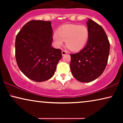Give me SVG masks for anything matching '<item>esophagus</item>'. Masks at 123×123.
<instances>
[{
	"instance_id": "34e87169",
	"label": "esophagus",
	"mask_w": 123,
	"mask_h": 123,
	"mask_svg": "<svg viewBox=\"0 0 123 123\" xmlns=\"http://www.w3.org/2000/svg\"><path fill=\"white\" fill-rule=\"evenodd\" d=\"M67 53H68V52L66 51H65V50H62V55H65Z\"/></svg>"
}]
</instances>
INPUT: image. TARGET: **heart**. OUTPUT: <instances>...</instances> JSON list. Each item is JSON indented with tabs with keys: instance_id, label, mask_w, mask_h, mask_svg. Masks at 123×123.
<instances>
[{
	"instance_id": "b5f03b06",
	"label": "heart",
	"mask_w": 123,
	"mask_h": 123,
	"mask_svg": "<svg viewBox=\"0 0 123 123\" xmlns=\"http://www.w3.org/2000/svg\"><path fill=\"white\" fill-rule=\"evenodd\" d=\"M89 31L85 25L76 24L65 25L62 26L58 31H55L53 35L54 45L58 48L65 45L72 51L82 49L88 41Z\"/></svg>"
}]
</instances>
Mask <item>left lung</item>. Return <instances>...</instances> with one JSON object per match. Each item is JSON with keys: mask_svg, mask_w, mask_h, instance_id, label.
<instances>
[{"mask_svg": "<svg viewBox=\"0 0 123 123\" xmlns=\"http://www.w3.org/2000/svg\"><path fill=\"white\" fill-rule=\"evenodd\" d=\"M87 26L89 37L86 45L78 53L70 54L72 74L84 83L93 81L102 74L110 53V43L103 28L91 19Z\"/></svg>", "mask_w": 123, "mask_h": 123, "instance_id": "8db88e82", "label": "left lung"}]
</instances>
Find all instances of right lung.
Returning <instances> with one entry per match:
<instances>
[{"instance_id":"add662e5","label":"right lung","mask_w":123,"mask_h":123,"mask_svg":"<svg viewBox=\"0 0 123 123\" xmlns=\"http://www.w3.org/2000/svg\"><path fill=\"white\" fill-rule=\"evenodd\" d=\"M53 29L50 21H29L17 35L15 53L21 71L30 80L43 82L54 74L62 58V50L51 46Z\"/></svg>"}]
</instances>
